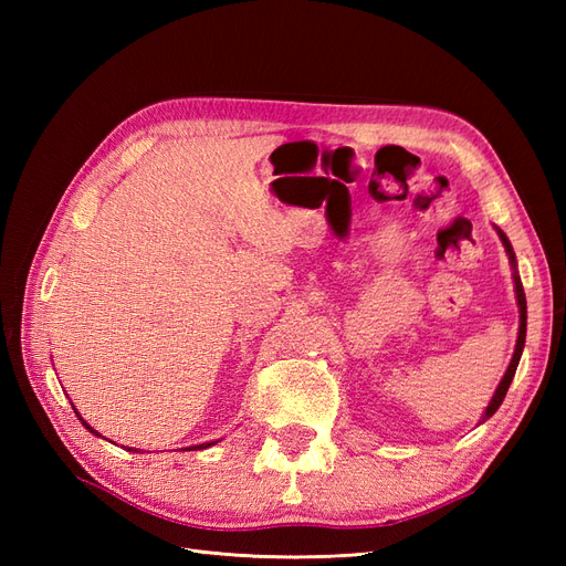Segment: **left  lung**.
Here are the masks:
<instances>
[{
    "label": "left lung",
    "instance_id": "left-lung-1",
    "mask_svg": "<svg viewBox=\"0 0 566 566\" xmlns=\"http://www.w3.org/2000/svg\"><path fill=\"white\" fill-rule=\"evenodd\" d=\"M495 233H499L501 243H503V248H505V252H507L510 266H512V281H515V297H517V310H520V333H517L515 354H512L510 366H507V370H505V375H503V380L499 382V387H495L493 397H491V401H489V406H486V410H484L482 420H479V424L486 422V420L495 413V410L501 408V403H503V399H505V394H507V389H510V382H512V378H515V370H517V366H520V358H522V352H524V342H526V297H524L522 279H520V271H517V256H515V250H512V245H510V241H507V235H505L499 227H495Z\"/></svg>",
    "mask_w": 566,
    "mask_h": 566
}]
</instances>
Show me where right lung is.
Segmentation results:
<instances>
[{
	"label": "right lung",
	"mask_w": 566,
	"mask_h": 566,
	"mask_svg": "<svg viewBox=\"0 0 566 566\" xmlns=\"http://www.w3.org/2000/svg\"><path fill=\"white\" fill-rule=\"evenodd\" d=\"M75 416H77V418H80V422H82V424H84V427H87V430H90V432H92V434H96V437H101V434H98V432H96V430H94V427H92V424H90V422H87V420H84V418H82V416H80V413H77V410H75ZM217 441H219V439H217ZM217 441H205V443H198V447H188V451H193V449H198V451H200V449H210V447H214V443H217ZM127 451H134V453H144V451H142V449H132V447H127Z\"/></svg>",
	"instance_id": "add662e5"
}]
</instances>
